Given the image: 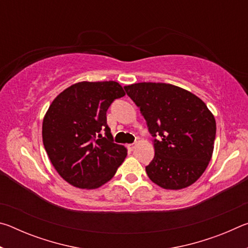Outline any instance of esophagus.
Returning a JSON list of instances; mask_svg holds the SVG:
<instances>
[{"label":"esophagus","instance_id":"esophagus-1","mask_svg":"<svg viewBox=\"0 0 248 248\" xmlns=\"http://www.w3.org/2000/svg\"><path fill=\"white\" fill-rule=\"evenodd\" d=\"M128 149L130 151H133L134 149H136V144H128Z\"/></svg>","mask_w":248,"mask_h":248}]
</instances>
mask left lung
<instances>
[{
	"instance_id": "left-lung-1",
	"label": "left lung",
	"mask_w": 248,
	"mask_h": 248,
	"mask_svg": "<svg viewBox=\"0 0 248 248\" xmlns=\"http://www.w3.org/2000/svg\"><path fill=\"white\" fill-rule=\"evenodd\" d=\"M125 93L140 108L154 139V158L145 167L154 184L178 190L197 182L215 148L217 124L195 94L166 83H136Z\"/></svg>"
}]
</instances>
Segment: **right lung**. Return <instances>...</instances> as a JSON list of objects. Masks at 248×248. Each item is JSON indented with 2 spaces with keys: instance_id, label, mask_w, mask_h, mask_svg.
<instances>
[{
  "instance_id": "add662e5",
  "label": "right lung",
  "mask_w": 248,
  "mask_h": 248,
  "mask_svg": "<svg viewBox=\"0 0 248 248\" xmlns=\"http://www.w3.org/2000/svg\"><path fill=\"white\" fill-rule=\"evenodd\" d=\"M124 95L115 81L79 82L59 94L49 106L43 121L46 152L59 175L72 186L98 188L123 164L127 149L114 142L106 112L115 99Z\"/></svg>"
}]
</instances>
